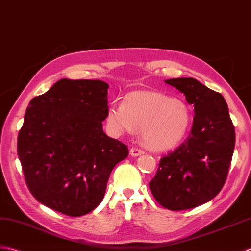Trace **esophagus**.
I'll return each mask as SVG.
<instances>
[{
	"mask_svg": "<svg viewBox=\"0 0 251 251\" xmlns=\"http://www.w3.org/2000/svg\"><path fill=\"white\" fill-rule=\"evenodd\" d=\"M143 153H144L143 150L138 149V148H135V147L131 148V150H130V154L132 155V157H138V155H141Z\"/></svg>",
	"mask_w": 251,
	"mask_h": 251,
	"instance_id": "1",
	"label": "esophagus"
}]
</instances>
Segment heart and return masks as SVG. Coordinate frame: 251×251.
<instances>
[{
  "mask_svg": "<svg viewBox=\"0 0 251 251\" xmlns=\"http://www.w3.org/2000/svg\"><path fill=\"white\" fill-rule=\"evenodd\" d=\"M106 124L115 135L141 129L142 141L147 147L166 150L176 147L186 137L191 113L181 99L140 91L127 94L124 103H111Z\"/></svg>",
  "mask_w": 251,
  "mask_h": 251,
  "instance_id": "heart-1",
  "label": "heart"
}]
</instances>
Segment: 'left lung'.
<instances>
[{
  "mask_svg": "<svg viewBox=\"0 0 251 251\" xmlns=\"http://www.w3.org/2000/svg\"><path fill=\"white\" fill-rule=\"evenodd\" d=\"M164 81L185 94L194 107V118L189 137L161 159L149 188L163 207L183 210L205 204L220 192L234 151L235 131L220 93L191 77Z\"/></svg>",
  "mask_w": 251,
  "mask_h": 251,
  "instance_id": "8db88e82",
  "label": "left lung"
}]
</instances>
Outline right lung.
<instances>
[{"mask_svg":"<svg viewBox=\"0 0 251 251\" xmlns=\"http://www.w3.org/2000/svg\"><path fill=\"white\" fill-rule=\"evenodd\" d=\"M108 83L61 79L31 100L17 151L38 202L79 217L102 202L111 171L129 150L103 131Z\"/></svg>","mask_w":251,"mask_h":251,"instance_id":"right-lung-1","label":"right lung"}]
</instances>
